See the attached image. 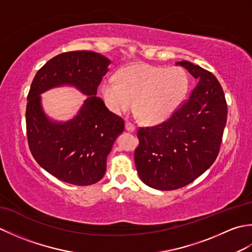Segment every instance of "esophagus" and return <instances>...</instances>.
Wrapping results in <instances>:
<instances>
[{"label": "esophagus", "instance_id": "1", "mask_svg": "<svg viewBox=\"0 0 252 252\" xmlns=\"http://www.w3.org/2000/svg\"><path fill=\"white\" fill-rule=\"evenodd\" d=\"M126 130L129 131V132H135L136 131V127L132 125L130 122H126Z\"/></svg>", "mask_w": 252, "mask_h": 252}]
</instances>
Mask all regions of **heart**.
<instances>
[{
	"instance_id": "1",
	"label": "heart",
	"mask_w": 252,
	"mask_h": 252,
	"mask_svg": "<svg viewBox=\"0 0 252 252\" xmlns=\"http://www.w3.org/2000/svg\"><path fill=\"white\" fill-rule=\"evenodd\" d=\"M189 88V79L179 67H159L137 63L121 69L118 81L106 79L101 94L106 105L116 115L133 106L136 115L148 125L167 121L180 108Z\"/></svg>"
}]
</instances>
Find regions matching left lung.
Here are the masks:
<instances>
[{"instance_id":"left-lung-1","label":"left lung","mask_w":252,"mask_h":252,"mask_svg":"<svg viewBox=\"0 0 252 252\" xmlns=\"http://www.w3.org/2000/svg\"><path fill=\"white\" fill-rule=\"evenodd\" d=\"M196 81L189 101L161 125L141 127L134 160L149 187L173 190L191 183L211 167L220 151L227 105L211 72L190 62L176 63Z\"/></svg>"}]
</instances>
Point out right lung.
<instances>
[{"label": "right lung", "instance_id": "add662e5", "mask_svg": "<svg viewBox=\"0 0 252 252\" xmlns=\"http://www.w3.org/2000/svg\"><path fill=\"white\" fill-rule=\"evenodd\" d=\"M110 63L91 51L63 53L47 62L32 81L26 110L30 151L42 168L66 183L87 186L103 179L107 156L125 130L121 118L96 96ZM62 86L87 96L77 115L67 122L52 120L41 105V94Z\"/></svg>", "mask_w": 252, "mask_h": 252}]
</instances>
